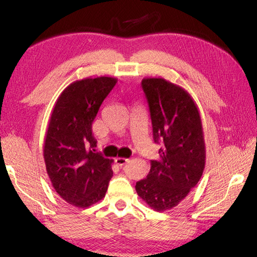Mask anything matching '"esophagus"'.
<instances>
[{"instance_id": "esophagus-1", "label": "esophagus", "mask_w": 257, "mask_h": 257, "mask_svg": "<svg viewBox=\"0 0 257 257\" xmlns=\"http://www.w3.org/2000/svg\"><path fill=\"white\" fill-rule=\"evenodd\" d=\"M127 162H128V160H127V159H124V158H116V159H115V163H116V165H119V166H123V165H125Z\"/></svg>"}]
</instances>
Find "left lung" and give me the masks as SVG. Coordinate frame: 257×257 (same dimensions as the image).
<instances>
[{
	"instance_id": "8db88e82",
	"label": "left lung",
	"mask_w": 257,
	"mask_h": 257,
	"mask_svg": "<svg viewBox=\"0 0 257 257\" xmlns=\"http://www.w3.org/2000/svg\"><path fill=\"white\" fill-rule=\"evenodd\" d=\"M142 87L152 122L160 160L151 161L136 192L155 211L176 207L199 181L206 150L198 108L181 87L163 78H145Z\"/></svg>"
}]
</instances>
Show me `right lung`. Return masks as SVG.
Listing matches in <instances>:
<instances>
[{
	"label": "right lung",
	"instance_id": "obj_1",
	"mask_svg": "<svg viewBox=\"0 0 257 257\" xmlns=\"http://www.w3.org/2000/svg\"><path fill=\"white\" fill-rule=\"evenodd\" d=\"M115 83L112 77L75 81L53 107L44 146L46 169L56 192L75 207L99 201L112 177V160L92 149V123Z\"/></svg>",
	"mask_w": 257,
	"mask_h": 257
}]
</instances>
